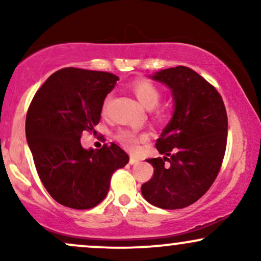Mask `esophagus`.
Instances as JSON below:
<instances>
[{
	"label": "esophagus",
	"instance_id": "obj_1",
	"mask_svg": "<svg viewBox=\"0 0 261 261\" xmlns=\"http://www.w3.org/2000/svg\"><path fill=\"white\" fill-rule=\"evenodd\" d=\"M130 164H137V163H140V160H137L136 157H134V155H131L130 157Z\"/></svg>",
	"mask_w": 261,
	"mask_h": 261
}]
</instances>
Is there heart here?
<instances>
[{"instance_id":"obj_1","label":"heart","mask_w":261,"mask_h":261,"mask_svg":"<svg viewBox=\"0 0 261 261\" xmlns=\"http://www.w3.org/2000/svg\"><path fill=\"white\" fill-rule=\"evenodd\" d=\"M131 91L136 95V98L146 108H153L160 103L161 100V91L154 83H152L148 80H136L131 83ZM110 101V95H108L104 100L103 110L106 112L108 104ZM147 139L145 134L137 135L135 131L131 130H120L116 134V140L121 143L122 146L128 149H136L141 141H145Z\"/></svg>"}]
</instances>
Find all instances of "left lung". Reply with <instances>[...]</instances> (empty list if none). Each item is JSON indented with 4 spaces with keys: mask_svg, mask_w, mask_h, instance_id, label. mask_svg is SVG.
Here are the masks:
<instances>
[{
    "mask_svg": "<svg viewBox=\"0 0 261 261\" xmlns=\"http://www.w3.org/2000/svg\"><path fill=\"white\" fill-rule=\"evenodd\" d=\"M152 79L170 88L174 114L155 142L166 157L147 160L154 172L141 193L157 207L184 208L208 190L222 166L228 131L226 108L216 88L185 66L162 70Z\"/></svg>",
    "mask_w": 261,
    "mask_h": 261,
    "instance_id": "left-lung-1",
    "label": "left lung"
}]
</instances>
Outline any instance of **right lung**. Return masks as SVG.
<instances>
[{
  "label": "right lung",
  "mask_w": 261,
  "mask_h": 261,
  "mask_svg": "<svg viewBox=\"0 0 261 261\" xmlns=\"http://www.w3.org/2000/svg\"><path fill=\"white\" fill-rule=\"evenodd\" d=\"M118 76L66 67L38 89L25 119V136L41 182L66 207L87 210L104 200L116 169L128 155L115 143L85 149L83 131H94Z\"/></svg>",
  "instance_id": "add662e5"
}]
</instances>
